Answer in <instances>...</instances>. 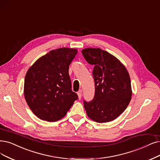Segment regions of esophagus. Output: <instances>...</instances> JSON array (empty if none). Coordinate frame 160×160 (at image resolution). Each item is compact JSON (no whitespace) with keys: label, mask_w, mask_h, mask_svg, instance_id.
<instances>
[{"label":"esophagus","mask_w":160,"mask_h":160,"mask_svg":"<svg viewBox=\"0 0 160 160\" xmlns=\"http://www.w3.org/2000/svg\"><path fill=\"white\" fill-rule=\"evenodd\" d=\"M77 94H78L79 99H80L81 98H82V90H79L78 92H77Z\"/></svg>","instance_id":"obj_1"}]
</instances>
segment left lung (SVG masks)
<instances>
[{
    "label": "left lung",
    "mask_w": 160,
    "mask_h": 160,
    "mask_svg": "<svg viewBox=\"0 0 160 160\" xmlns=\"http://www.w3.org/2000/svg\"><path fill=\"white\" fill-rule=\"evenodd\" d=\"M86 61L93 64L95 95L92 101H84L88 117L97 122L113 121L131 102V78L124 64L108 52L99 48L82 51Z\"/></svg>",
    "instance_id": "left-lung-1"
}]
</instances>
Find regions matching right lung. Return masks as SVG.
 <instances>
[{"label": "right lung", "instance_id": "1", "mask_svg": "<svg viewBox=\"0 0 160 160\" xmlns=\"http://www.w3.org/2000/svg\"><path fill=\"white\" fill-rule=\"evenodd\" d=\"M77 52L67 47L52 50L29 68L23 92L29 108L40 119H61L78 99V95L71 90L68 74L69 65Z\"/></svg>", "mask_w": 160, "mask_h": 160}]
</instances>
